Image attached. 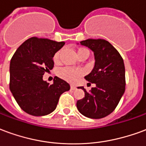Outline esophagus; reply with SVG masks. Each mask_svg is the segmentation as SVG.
Masks as SVG:
<instances>
[{
  "instance_id": "34e87169",
  "label": "esophagus",
  "mask_w": 146,
  "mask_h": 146,
  "mask_svg": "<svg viewBox=\"0 0 146 146\" xmlns=\"http://www.w3.org/2000/svg\"><path fill=\"white\" fill-rule=\"evenodd\" d=\"M76 86H74V85H71L70 86V89H71V90H75V89H76Z\"/></svg>"
}]
</instances>
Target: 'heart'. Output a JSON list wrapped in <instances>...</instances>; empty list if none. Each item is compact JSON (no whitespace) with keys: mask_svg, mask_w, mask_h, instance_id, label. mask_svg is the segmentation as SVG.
<instances>
[{"mask_svg":"<svg viewBox=\"0 0 146 146\" xmlns=\"http://www.w3.org/2000/svg\"><path fill=\"white\" fill-rule=\"evenodd\" d=\"M81 50H86V49H84V48H80L78 50L79 51H81ZM61 51H57L54 56V61H58V58H59V55H60ZM83 70H79V69H74V68H70V67H64L62 69H61L59 71H58V75L63 78L67 81L71 83L76 82L77 80L79 79V77L82 76Z\"/></svg>","mask_w":146,"mask_h":146,"instance_id":"heart-1","label":"heart"}]
</instances>
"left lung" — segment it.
Returning a JSON list of instances; mask_svg holds the SVG:
<instances>
[{
    "label": "left lung",
    "mask_w": 146,
    "mask_h": 146,
    "mask_svg": "<svg viewBox=\"0 0 146 146\" xmlns=\"http://www.w3.org/2000/svg\"><path fill=\"white\" fill-rule=\"evenodd\" d=\"M80 44L94 53L95 66L84 78L95 86L89 92L84 87L78 88L84 90V97L76 102V107L86 117L103 118L116 109L125 92L123 60L116 48L106 40L88 39Z\"/></svg>",
    "instance_id": "1"
}]
</instances>
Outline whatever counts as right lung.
<instances>
[{"mask_svg":"<svg viewBox=\"0 0 146 146\" xmlns=\"http://www.w3.org/2000/svg\"><path fill=\"white\" fill-rule=\"evenodd\" d=\"M65 42L31 37L19 47L10 62V91L21 109L32 116H45L57 106L60 95L70 89L64 80L52 84L43 80L54 66V54Z\"/></svg>","mask_w":146,"mask_h":146,"instance_id":"add662e5","label":"right lung"}]
</instances>
